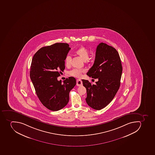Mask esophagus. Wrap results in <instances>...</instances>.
<instances>
[{"mask_svg":"<svg viewBox=\"0 0 155 155\" xmlns=\"http://www.w3.org/2000/svg\"><path fill=\"white\" fill-rule=\"evenodd\" d=\"M77 85L78 86H81L82 85V81L81 79H77Z\"/></svg>","mask_w":155,"mask_h":155,"instance_id":"34e87169","label":"esophagus"}]
</instances>
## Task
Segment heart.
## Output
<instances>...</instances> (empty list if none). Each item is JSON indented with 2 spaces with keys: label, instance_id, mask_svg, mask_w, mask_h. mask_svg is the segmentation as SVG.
<instances>
[{
  "label": "heart",
  "instance_id": "obj_1",
  "mask_svg": "<svg viewBox=\"0 0 155 155\" xmlns=\"http://www.w3.org/2000/svg\"><path fill=\"white\" fill-rule=\"evenodd\" d=\"M75 54L79 56L82 60L86 61L88 60L89 56V50L86 48V47L82 46L77 49L75 51ZM72 58L70 55H67L65 59V65L67 67H69L71 64ZM83 71L79 69H73L69 72V74L70 76L73 77H77V78H81L82 77V73Z\"/></svg>",
  "mask_w": 155,
  "mask_h": 155
}]
</instances>
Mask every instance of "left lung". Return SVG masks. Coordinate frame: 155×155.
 Instances as JSON below:
<instances>
[{
	"instance_id": "1",
	"label": "left lung",
	"mask_w": 155,
	"mask_h": 155,
	"mask_svg": "<svg viewBox=\"0 0 155 155\" xmlns=\"http://www.w3.org/2000/svg\"><path fill=\"white\" fill-rule=\"evenodd\" d=\"M122 66L118 52L115 48L105 43L97 47L95 61L87 74L98 78L96 84L82 79L86 89V103L96 110H101L108 105L117 93L120 85Z\"/></svg>"
}]
</instances>
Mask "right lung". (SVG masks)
<instances>
[{
    "label": "right lung",
    "mask_w": 155,
    "mask_h": 155,
    "mask_svg": "<svg viewBox=\"0 0 155 155\" xmlns=\"http://www.w3.org/2000/svg\"><path fill=\"white\" fill-rule=\"evenodd\" d=\"M67 43L43 47L33 57L30 77L39 100L48 109L58 111L69 101V93L76 84L74 77L63 82L57 80L65 69V59L70 50Z\"/></svg>",
    "instance_id": "add662e5"
}]
</instances>
